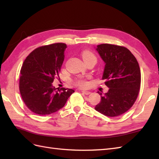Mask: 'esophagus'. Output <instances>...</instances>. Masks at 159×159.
I'll return each mask as SVG.
<instances>
[{
  "mask_svg": "<svg viewBox=\"0 0 159 159\" xmlns=\"http://www.w3.org/2000/svg\"><path fill=\"white\" fill-rule=\"evenodd\" d=\"M82 92L85 94V95H89V94H90V92H89V91H85V90H82Z\"/></svg>",
  "mask_w": 159,
  "mask_h": 159,
  "instance_id": "esophagus-1",
  "label": "esophagus"
}]
</instances>
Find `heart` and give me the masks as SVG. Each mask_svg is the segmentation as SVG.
<instances>
[{
    "instance_id": "obj_1",
    "label": "heart",
    "mask_w": 159,
    "mask_h": 159,
    "mask_svg": "<svg viewBox=\"0 0 159 159\" xmlns=\"http://www.w3.org/2000/svg\"><path fill=\"white\" fill-rule=\"evenodd\" d=\"M82 57H83V59H85L87 58H91V57H93V58H95V56L93 55V54L89 51H87V50H85V51L83 52ZM75 84L76 85L81 87H85L87 85V83L86 82V80H83V79L76 80L75 81Z\"/></svg>"
}]
</instances>
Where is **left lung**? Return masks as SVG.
Returning a JSON list of instances; mask_svg holds the SVG:
<instances>
[{"label":"left lung","instance_id":"obj_1","mask_svg":"<svg viewBox=\"0 0 159 159\" xmlns=\"http://www.w3.org/2000/svg\"><path fill=\"white\" fill-rule=\"evenodd\" d=\"M96 50L105 63L102 80L109 89L95 109L108 117H117L129 110L139 94L141 72L139 63L129 50L123 46L102 43Z\"/></svg>","mask_w":159,"mask_h":159}]
</instances>
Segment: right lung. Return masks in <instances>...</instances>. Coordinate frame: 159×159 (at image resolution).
<instances>
[{
    "label": "right lung",
    "instance_id": "right-lung-1",
    "mask_svg": "<svg viewBox=\"0 0 159 159\" xmlns=\"http://www.w3.org/2000/svg\"><path fill=\"white\" fill-rule=\"evenodd\" d=\"M67 45L56 43L35 49L26 57L20 70L19 88L26 106L32 112L46 116L59 111L74 92V89L57 90L52 85L64 61Z\"/></svg>",
    "mask_w": 159,
    "mask_h": 159
}]
</instances>
